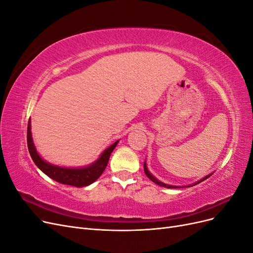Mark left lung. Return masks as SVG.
<instances>
[{
	"mask_svg": "<svg viewBox=\"0 0 253 253\" xmlns=\"http://www.w3.org/2000/svg\"><path fill=\"white\" fill-rule=\"evenodd\" d=\"M143 170H144V173H145V175L148 176V177L153 181V182H155L156 185H158V186H160V187H165V188H168V189H172V188H182V187H179V186H172V185H167V183H165V182H163V181H160V180H158L156 177H154V176H153L151 173H150V171L148 170V167H147V163H145V160H144V164H143ZM213 173H210L209 175H207V176H205V177H203L202 179H200V180H197L196 182H193L192 185H189V186H183V187H193V186H195V185H197V183H200V182H202V181H204L205 179H207L208 177H210V176L212 175Z\"/></svg>",
	"mask_w": 253,
	"mask_h": 253,
	"instance_id": "1",
	"label": "left lung"
}]
</instances>
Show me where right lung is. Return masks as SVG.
<instances>
[{"label": "right lung", "mask_w": 253, "mask_h": 253, "mask_svg": "<svg viewBox=\"0 0 253 253\" xmlns=\"http://www.w3.org/2000/svg\"><path fill=\"white\" fill-rule=\"evenodd\" d=\"M118 142L119 140L114 142L112 145H110L109 148H106L101 153V155L99 156V158L96 160V162H94L93 164H90L88 166L82 167V168L60 167V166L51 165L50 163H47L46 160H44L39 155V153L37 152V149L35 147V143L33 140L30 119L28 121V126H27V147H28L29 154L32 156L36 166L51 179L56 180L60 183H63V185H70L77 188L86 187L100 177V175L105 170L106 166H108L112 152L114 151L115 148H116Z\"/></svg>", "instance_id": "add662e5"}]
</instances>
